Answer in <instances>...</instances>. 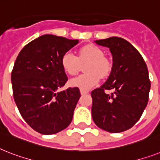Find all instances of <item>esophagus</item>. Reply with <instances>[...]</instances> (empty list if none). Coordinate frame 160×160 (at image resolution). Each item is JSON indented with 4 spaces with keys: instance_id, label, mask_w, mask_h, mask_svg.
Returning a JSON list of instances; mask_svg holds the SVG:
<instances>
[{
    "instance_id": "34e87169",
    "label": "esophagus",
    "mask_w": 160,
    "mask_h": 160,
    "mask_svg": "<svg viewBox=\"0 0 160 160\" xmlns=\"http://www.w3.org/2000/svg\"><path fill=\"white\" fill-rule=\"evenodd\" d=\"M89 93V91H86V90H80V94L82 95H85V94H88Z\"/></svg>"
}]
</instances>
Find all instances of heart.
I'll return each instance as SVG.
<instances>
[{"mask_svg":"<svg viewBox=\"0 0 160 160\" xmlns=\"http://www.w3.org/2000/svg\"><path fill=\"white\" fill-rule=\"evenodd\" d=\"M87 62L85 66L86 73L70 80L71 87L89 90L97 85L100 77L108 76L111 70V65L105 58L103 51L95 45H86L79 51V56L67 51L61 57V66L66 74L74 75L79 71L80 65Z\"/></svg>","mask_w":160,"mask_h":160,"instance_id":"heart-1","label":"heart"}]
</instances>
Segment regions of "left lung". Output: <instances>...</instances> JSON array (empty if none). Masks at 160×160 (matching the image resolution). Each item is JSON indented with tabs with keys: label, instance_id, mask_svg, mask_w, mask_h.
Segmentation results:
<instances>
[{
	"label": "left lung",
	"instance_id": "obj_1",
	"mask_svg": "<svg viewBox=\"0 0 160 160\" xmlns=\"http://www.w3.org/2000/svg\"><path fill=\"white\" fill-rule=\"evenodd\" d=\"M95 42L109 49L113 65L106 82L91 92L93 120L105 131H125L136 124L148 104L150 81L147 65L124 39L109 37ZM105 89L114 92L109 95Z\"/></svg>",
	"mask_w": 160,
	"mask_h": 160
}]
</instances>
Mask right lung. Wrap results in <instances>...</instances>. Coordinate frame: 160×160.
Listing matches in <instances>:
<instances>
[{"label":"right lung","mask_w":160,"mask_h":160,"mask_svg":"<svg viewBox=\"0 0 160 160\" xmlns=\"http://www.w3.org/2000/svg\"><path fill=\"white\" fill-rule=\"evenodd\" d=\"M78 42L43 35L27 44L16 58L11 72L14 100L25 121L42 134H56L72 121L80 90H58L68 80L61 57Z\"/></svg>","instance_id":"add662e5"}]
</instances>
